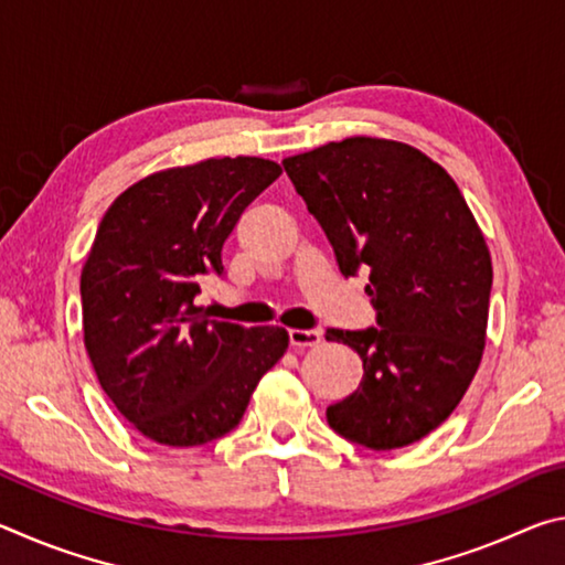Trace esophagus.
Returning a JSON list of instances; mask_svg holds the SVG:
<instances>
[{
  "label": "esophagus",
  "instance_id": "obj_1",
  "mask_svg": "<svg viewBox=\"0 0 565 565\" xmlns=\"http://www.w3.org/2000/svg\"><path fill=\"white\" fill-rule=\"evenodd\" d=\"M321 341V331L319 329H289V343L294 349H303V347H317Z\"/></svg>",
  "mask_w": 565,
  "mask_h": 565
}]
</instances>
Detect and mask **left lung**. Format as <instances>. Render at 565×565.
<instances>
[{"label": "left lung", "mask_w": 565, "mask_h": 565, "mask_svg": "<svg viewBox=\"0 0 565 565\" xmlns=\"http://www.w3.org/2000/svg\"><path fill=\"white\" fill-rule=\"evenodd\" d=\"M343 276L369 271L376 327L327 329L363 361L327 408L351 444L391 451L451 416L481 363L491 254L456 181L401 141L353 137L284 159Z\"/></svg>", "instance_id": "8db88e82"}]
</instances>
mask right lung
Returning <instances> with one entry per match:
<instances>
[{"label":"right lung","instance_id":"right-lung-1","mask_svg":"<svg viewBox=\"0 0 565 565\" xmlns=\"http://www.w3.org/2000/svg\"><path fill=\"white\" fill-rule=\"evenodd\" d=\"M279 164L206 159L117 196L82 269L84 347L104 394L151 441L202 446L234 431L289 347L281 327L212 321L194 299L224 276L222 246Z\"/></svg>","mask_w":565,"mask_h":565}]
</instances>
